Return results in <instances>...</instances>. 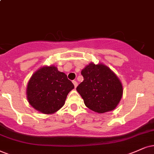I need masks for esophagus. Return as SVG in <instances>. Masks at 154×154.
Returning <instances> with one entry per match:
<instances>
[{
    "label": "esophagus",
    "mask_w": 154,
    "mask_h": 154,
    "mask_svg": "<svg viewBox=\"0 0 154 154\" xmlns=\"http://www.w3.org/2000/svg\"><path fill=\"white\" fill-rule=\"evenodd\" d=\"M72 83H73L74 86H75V87L76 88V87H77V82L76 81H72Z\"/></svg>",
    "instance_id": "34e87169"
}]
</instances>
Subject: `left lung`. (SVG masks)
<instances>
[{"mask_svg": "<svg viewBox=\"0 0 154 154\" xmlns=\"http://www.w3.org/2000/svg\"><path fill=\"white\" fill-rule=\"evenodd\" d=\"M84 81L77 87L85 104L97 113L114 110L123 95L120 79L104 64L90 63L81 71Z\"/></svg>", "mask_w": 154, "mask_h": 154, "instance_id": "8db88e82", "label": "left lung"}]
</instances>
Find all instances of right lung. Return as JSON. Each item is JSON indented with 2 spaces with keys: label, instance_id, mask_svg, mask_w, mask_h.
<instances>
[{
  "label": "right lung",
  "instance_id": "obj_1",
  "mask_svg": "<svg viewBox=\"0 0 154 154\" xmlns=\"http://www.w3.org/2000/svg\"><path fill=\"white\" fill-rule=\"evenodd\" d=\"M75 88L65 73L55 66H43L31 76L26 89L31 106L45 114L56 112L64 106L68 93Z\"/></svg>",
  "mask_w": 154,
  "mask_h": 154
}]
</instances>
